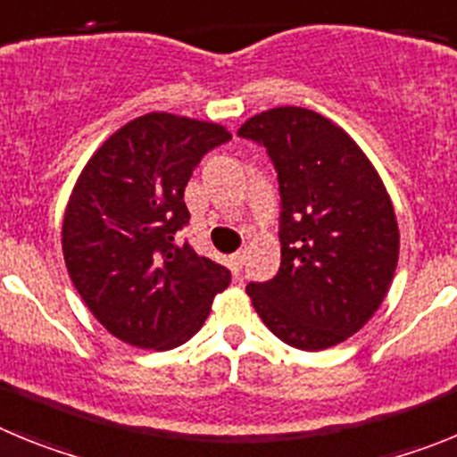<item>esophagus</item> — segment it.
Returning <instances> with one entry per match:
<instances>
[{
    "mask_svg": "<svg viewBox=\"0 0 457 457\" xmlns=\"http://www.w3.org/2000/svg\"><path fill=\"white\" fill-rule=\"evenodd\" d=\"M242 263H245V252H236V253H231V258H228V265H231L233 272H240V270H242Z\"/></svg>",
    "mask_w": 457,
    "mask_h": 457,
    "instance_id": "obj_1",
    "label": "esophagus"
}]
</instances>
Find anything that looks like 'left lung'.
<instances>
[{"instance_id": "obj_1", "label": "left lung", "mask_w": 457, "mask_h": 457, "mask_svg": "<svg viewBox=\"0 0 457 457\" xmlns=\"http://www.w3.org/2000/svg\"><path fill=\"white\" fill-rule=\"evenodd\" d=\"M237 135L265 146L281 194V268L247 286L253 309L293 348L338 345L373 318L398 263L385 183L353 137L311 109H268Z\"/></svg>"}]
</instances>
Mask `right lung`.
<instances>
[{
	"mask_svg": "<svg viewBox=\"0 0 457 457\" xmlns=\"http://www.w3.org/2000/svg\"><path fill=\"white\" fill-rule=\"evenodd\" d=\"M228 139L217 123L151 112L116 130L79 173L63 215V258L84 304L123 343L179 348L231 284L224 265L176 245L189 221L185 185Z\"/></svg>",
	"mask_w": 457,
	"mask_h": 457,
	"instance_id": "add662e5",
	"label": "right lung"
}]
</instances>
